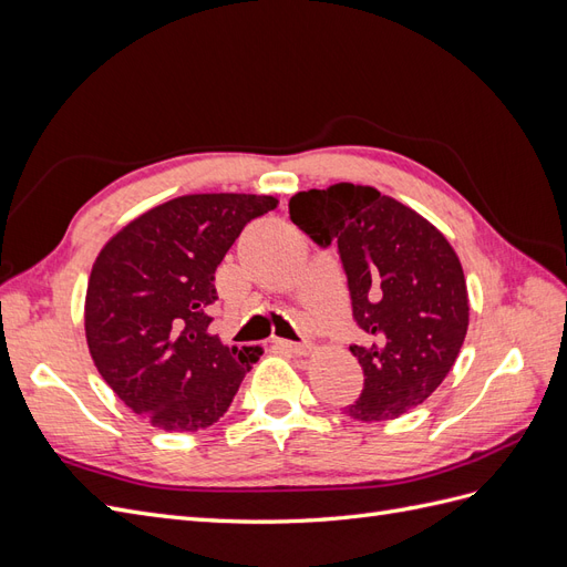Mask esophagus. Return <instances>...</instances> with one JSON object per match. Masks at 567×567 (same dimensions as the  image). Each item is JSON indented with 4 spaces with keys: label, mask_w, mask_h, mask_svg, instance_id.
Masks as SVG:
<instances>
[{
    "label": "esophagus",
    "mask_w": 567,
    "mask_h": 567,
    "mask_svg": "<svg viewBox=\"0 0 567 567\" xmlns=\"http://www.w3.org/2000/svg\"><path fill=\"white\" fill-rule=\"evenodd\" d=\"M277 346L288 352H293V354H307L312 350L310 342H296V340H277Z\"/></svg>",
    "instance_id": "1"
}]
</instances>
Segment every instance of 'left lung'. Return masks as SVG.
Here are the masks:
<instances>
[{"instance_id":"obj_1","label":"left lung","mask_w":567,"mask_h":567,"mask_svg":"<svg viewBox=\"0 0 567 567\" xmlns=\"http://www.w3.org/2000/svg\"><path fill=\"white\" fill-rule=\"evenodd\" d=\"M288 213L317 246H338L352 317L369 338L350 346L364 390L342 411L371 423L425 402L468 331L466 279L447 238L400 200L348 182L296 194Z\"/></svg>"}]
</instances>
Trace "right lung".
Here are the masks:
<instances>
[{
    "mask_svg": "<svg viewBox=\"0 0 567 567\" xmlns=\"http://www.w3.org/2000/svg\"><path fill=\"white\" fill-rule=\"evenodd\" d=\"M277 205L255 194L179 196L99 252L84 300L90 354L117 398L161 431L213 425L260 359V348H227L208 331L213 281L248 221Z\"/></svg>",
    "mask_w": 567,
    "mask_h": 567,
    "instance_id": "right-lung-1",
    "label": "right lung"
}]
</instances>
